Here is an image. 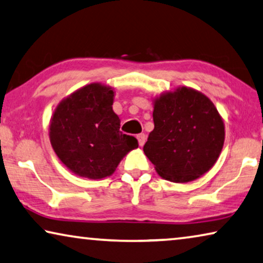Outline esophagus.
Segmentation results:
<instances>
[{"mask_svg":"<svg viewBox=\"0 0 263 263\" xmlns=\"http://www.w3.org/2000/svg\"><path fill=\"white\" fill-rule=\"evenodd\" d=\"M137 139H138L139 146H143L145 142H146V136H145L144 133H139V135H137Z\"/></svg>","mask_w":263,"mask_h":263,"instance_id":"1","label":"esophagus"}]
</instances>
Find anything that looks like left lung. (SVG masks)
Returning a JSON list of instances; mask_svg holds the SVG:
<instances>
[{"label":"left lung","instance_id":"left-lung-1","mask_svg":"<svg viewBox=\"0 0 263 263\" xmlns=\"http://www.w3.org/2000/svg\"><path fill=\"white\" fill-rule=\"evenodd\" d=\"M155 128L144 154L160 177L175 183L195 181L209 171L224 144V123L209 98L177 87L154 100Z\"/></svg>","mask_w":263,"mask_h":263}]
</instances>
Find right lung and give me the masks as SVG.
I'll list each match as a JSON object with an SVG mask.
<instances>
[{
	"label": "right lung",
	"instance_id": "obj_1",
	"mask_svg": "<svg viewBox=\"0 0 263 263\" xmlns=\"http://www.w3.org/2000/svg\"><path fill=\"white\" fill-rule=\"evenodd\" d=\"M113 99L112 87L92 82L62 99L54 109L50 144L62 164L80 177H108L120 160L138 147L135 137L119 131Z\"/></svg>",
	"mask_w": 263,
	"mask_h": 263
}]
</instances>
